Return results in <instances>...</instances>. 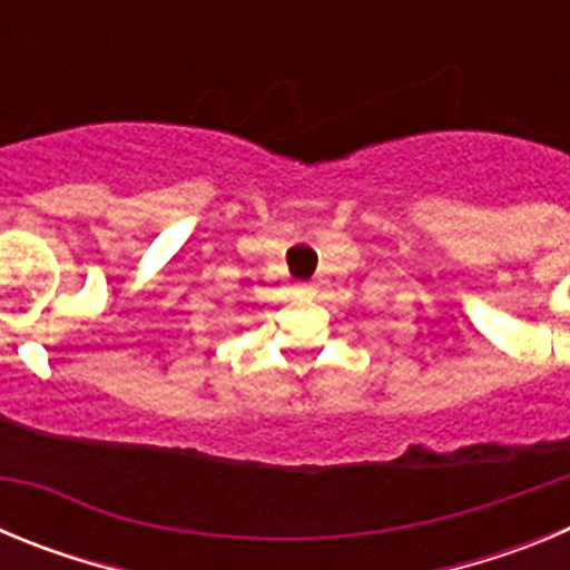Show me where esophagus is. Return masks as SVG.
<instances>
[{
  "mask_svg": "<svg viewBox=\"0 0 570 570\" xmlns=\"http://www.w3.org/2000/svg\"><path fill=\"white\" fill-rule=\"evenodd\" d=\"M294 291H296V296H305V299L316 294V288H314V285H311V282H299V285H296Z\"/></svg>",
  "mask_w": 570,
  "mask_h": 570,
  "instance_id": "esophagus-1",
  "label": "esophagus"
}]
</instances>
